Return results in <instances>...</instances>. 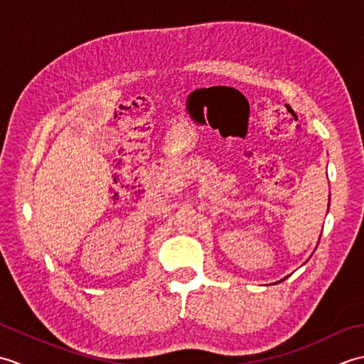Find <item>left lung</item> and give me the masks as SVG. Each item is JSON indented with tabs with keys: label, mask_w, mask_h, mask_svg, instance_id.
I'll return each instance as SVG.
<instances>
[{
	"label": "left lung",
	"mask_w": 364,
	"mask_h": 364,
	"mask_svg": "<svg viewBox=\"0 0 364 364\" xmlns=\"http://www.w3.org/2000/svg\"><path fill=\"white\" fill-rule=\"evenodd\" d=\"M328 206H330V198H328ZM286 278H288V277H286ZM283 280H284V278H283ZM283 280H282V282H283Z\"/></svg>",
	"instance_id": "8db88e82"
}]
</instances>
